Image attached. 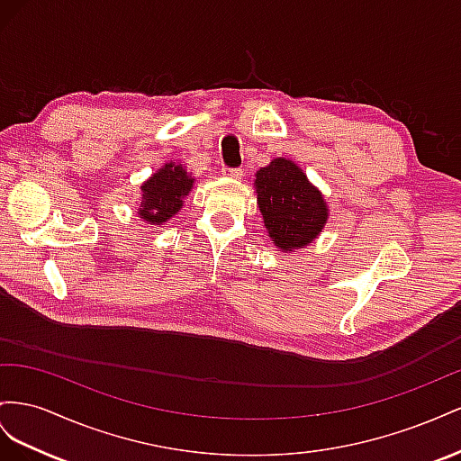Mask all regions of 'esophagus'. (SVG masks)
I'll return each instance as SVG.
<instances>
[{
    "mask_svg": "<svg viewBox=\"0 0 461 461\" xmlns=\"http://www.w3.org/2000/svg\"><path fill=\"white\" fill-rule=\"evenodd\" d=\"M221 174L226 176V177L241 179V177H243V169H241V167H228V166H223V167H221Z\"/></svg>",
    "mask_w": 461,
    "mask_h": 461,
    "instance_id": "esophagus-1",
    "label": "esophagus"
}]
</instances>
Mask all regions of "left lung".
I'll list each match as a JSON object with an SVG mask.
<instances>
[{"label": "left lung", "instance_id": "8db88e82", "mask_svg": "<svg viewBox=\"0 0 461 461\" xmlns=\"http://www.w3.org/2000/svg\"><path fill=\"white\" fill-rule=\"evenodd\" d=\"M258 208L272 241L282 251L309 245L324 228L328 212L322 194L285 158L257 172Z\"/></svg>", "mask_w": 461, "mask_h": 461}]
</instances>
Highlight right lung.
Listing matches in <instances>:
<instances>
[{
    "instance_id": "right-lung-1",
    "label": "right lung",
    "mask_w": 461,
    "mask_h": 461,
    "mask_svg": "<svg viewBox=\"0 0 461 461\" xmlns=\"http://www.w3.org/2000/svg\"><path fill=\"white\" fill-rule=\"evenodd\" d=\"M193 181L181 164H166L160 172L154 174L142 189V203L139 216L150 223L160 226L179 212L183 196L189 194Z\"/></svg>"
}]
</instances>
